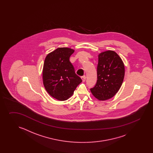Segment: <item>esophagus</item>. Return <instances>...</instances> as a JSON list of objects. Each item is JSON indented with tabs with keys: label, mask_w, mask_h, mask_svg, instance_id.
<instances>
[{
	"label": "esophagus",
	"mask_w": 153,
	"mask_h": 153,
	"mask_svg": "<svg viewBox=\"0 0 153 153\" xmlns=\"http://www.w3.org/2000/svg\"><path fill=\"white\" fill-rule=\"evenodd\" d=\"M86 76L85 75H84V76H81V79H82V81L83 82H84L85 81V80H86Z\"/></svg>",
	"instance_id": "1"
}]
</instances>
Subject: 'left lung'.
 I'll use <instances>...</instances> for the list:
<instances>
[{"mask_svg": "<svg viewBox=\"0 0 153 153\" xmlns=\"http://www.w3.org/2000/svg\"><path fill=\"white\" fill-rule=\"evenodd\" d=\"M97 80L91 93L100 101L114 97L119 90L125 75L124 63L114 51L108 50L98 55Z\"/></svg>", "mask_w": 153, "mask_h": 153, "instance_id": "obj_1", "label": "left lung"}]
</instances>
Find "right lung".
<instances>
[{
    "instance_id": "add662e5",
    "label": "right lung",
    "mask_w": 153,
    "mask_h": 153,
    "mask_svg": "<svg viewBox=\"0 0 153 153\" xmlns=\"http://www.w3.org/2000/svg\"><path fill=\"white\" fill-rule=\"evenodd\" d=\"M74 52L70 48H59L49 53L44 61L42 69L44 87L50 96L59 101L68 100L82 82L69 61Z\"/></svg>"
}]
</instances>
